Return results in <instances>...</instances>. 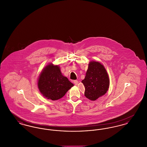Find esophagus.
<instances>
[{"instance_id": "1", "label": "esophagus", "mask_w": 147, "mask_h": 147, "mask_svg": "<svg viewBox=\"0 0 147 147\" xmlns=\"http://www.w3.org/2000/svg\"><path fill=\"white\" fill-rule=\"evenodd\" d=\"M73 82H74V83L76 85H77L78 84V80H74Z\"/></svg>"}]
</instances>
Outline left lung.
I'll return each instance as SVG.
<instances>
[{
  "label": "left lung",
  "mask_w": 147,
  "mask_h": 147,
  "mask_svg": "<svg viewBox=\"0 0 147 147\" xmlns=\"http://www.w3.org/2000/svg\"><path fill=\"white\" fill-rule=\"evenodd\" d=\"M84 95L92 101L104 95L109 87V78L105 67L99 62H90L84 80Z\"/></svg>",
  "instance_id": "left-lung-1"
}]
</instances>
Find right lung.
<instances>
[{
	"label": "right lung",
	"instance_id": "add662e5",
	"mask_svg": "<svg viewBox=\"0 0 147 147\" xmlns=\"http://www.w3.org/2000/svg\"><path fill=\"white\" fill-rule=\"evenodd\" d=\"M74 85L64 77L59 67L50 64L42 70L38 80V87L43 96L52 100L63 97Z\"/></svg>",
	"mask_w": 147,
	"mask_h": 147
}]
</instances>
